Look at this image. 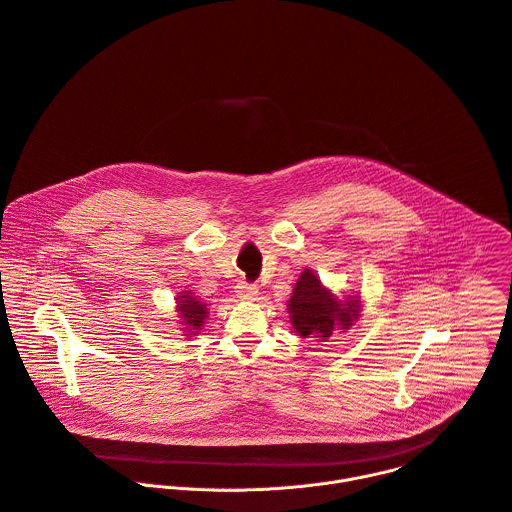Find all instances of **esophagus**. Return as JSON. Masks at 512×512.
Returning <instances> with one entry per match:
<instances>
[{
  "mask_svg": "<svg viewBox=\"0 0 512 512\" xmlns=\"http://www.w3.org/2000/svg\"><path fill=\"white\" fill-rule=\"evenodd\" d=\"M235 291H237V297H241V299H255L257 293H259L257 285L247 283V281H239L237 287H235Z\"/></svg>",
  "mask_w": 512,
  "mask_h": 512,
  "instance_id": "esophagus-1",
  "label": "esophagus"
}]
</instances>
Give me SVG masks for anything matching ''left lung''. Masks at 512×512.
Instances as JSON below:
<instances>
[{
    "mask_svg": "<svg viewBox=\"0 0 512 512\" xmlns=\"http://www.w3.org/2000/svg\"><path fill=\"white\" fill-rule=\"evenodd\" d=\"M360 305V297L337 299L311 269H305L293 287L287 311L297 335L319 337L325 342L335 329H350L356 323Z\"/></svg>",
    "mask_w": 512,
    "mask_h": 512,
    "instance_id": "8db88e82",
    "label": "left lung"
}]
</instances>
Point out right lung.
<instances>
[{
	"label": "right lung",
	"instance_id": "1",
	"mask_svg": "<svg viewBox=\"0 0 512 512\" xmlns=\"http://www.w3.org/2000/svg\"><path fill=\"white\" fill-rule=\"evenodd\" d=\"M177 311L181 313V323L185 325L183 329L187 331V335H197V331L203 327L205 319H207V307L205 303L197 301V297L191 295V291H183V295L177 297Z\"/></svg>",
	"mask_w": 512,
	"mask_h": 512
}]
</instances>
